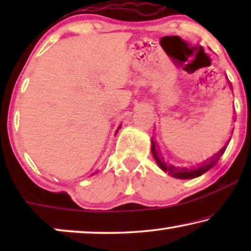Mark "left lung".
I'll use <instances>...</instances> for the list:
<instances>
[{"mask_svg":"<svg viewBox=\"0 0 251 251\" xmlns=\"http://www.w3.org/2000/svg\"><path fill=\"white\" fill-rule=\"evenodd\" d=\"M228 143H229V140L221 151H218L217 153L214 154L211 157H209L208 160L203 161L201 164H198V167H193V168H191V169H187V168H178V167L171 166V164H167L163 161L162 156L159 155V152L156 151L155 142H153V139H152V154H153L154 159H155V161H156V163L159 164V167L164 171V173H168L173 177L179 178V179H190V178H195V177L201 176V175L207 173L209 169H211V168L218 162V160L221 159V156L223 155V154H224L226 147H227V145H228Z\"/></svg>","mask_w":251,"mask_h":251,"instance_id":"obj_1","label":"left lung"}]
</instances>
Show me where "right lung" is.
Masks as SVG:
<instances>
[{
  "mask_svg": "<svg viewBox=\"0 0 251 251\" xmlns=\"http://www.w3.org/2000/svg\"><path fill=\"white\" fill-rule=\"evenodd\" d=\"M119 129H120V126H119ZM119 129H118V130H119ZM118 130H116V132H118Z\"/></svg>",
  "mask_w": 251,
  "mask_h": 251,
  "instance_id": "obj_1",
  "label": "right lung"
}]
</instances>
